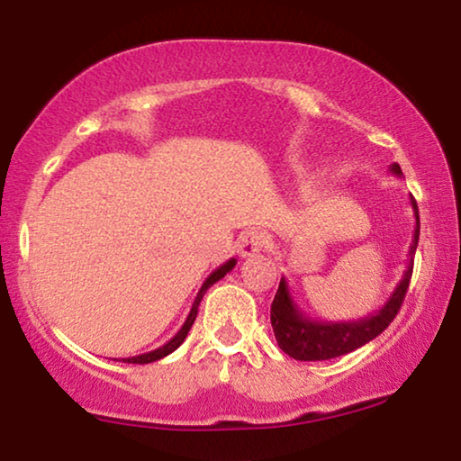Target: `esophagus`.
I'll return each mask as SVG.
<instances>
[{"label": "esophagus", "mask_w": 461, "mask_h": 461, "mask_svg": "<svg viewBox=\"0 0 461 461\" xmlns=\"http://www.w3.org/2000/svg\"><path fill=\"white\" fill-rule=\"evenodd\" d=\"M265 246H267V238H265L263 231H257V230L244 231L238 240L240 257H255L261 250H265Z\"/></svg>", "instance_id": "esophagus-1"}]
</instances>
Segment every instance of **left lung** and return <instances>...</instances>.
Masks as SVG:
<instances>
[{
    "mask_svg": "<svg viewBox=\"0 0 461 461\" xmlns=\"http://www.w3.org/2000/svg\"><path fill=\"white\" fill-rule=\"evenodd\" d=\"M393 175H403L397 163L391 165ZM413 217H416V228L410 246V263L401 282L394 288V293L388 296V301L378 311L369 313L367 317L355 321H315L298 309L293 294H290L286 277L280 280L274 303H271V326L280 348L293 359L298 361H323L334 359L340 355H347L367 345L375 336H380L391 326V321L397 317L407 288H410L411 271H413V255H416L418 240H420V215L418 204L413 196L410 198Z\"/></svg>",
    "mask_w": 461,
    "mask_h": 461,
    "instance_id": "8db88e82",
    "label": "left lung"
}]
</instances>
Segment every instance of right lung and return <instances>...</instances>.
<instances>
[{"mask_svg": "<svg viewBox=\"0 0 461 461\" xmlns=\"http://www.w3.org/2000/svg\"><path fill=\"white\" fill-rule=\"evenodd\" d=\"M233 267H236V258H230V261H225V263L221 265V267H217L215 271H212V274H211L209 277H206L204 284H203V288L198 290L196 298H194V304H192V309H190V315H187V320L184 321V326L179 328V332L175 334L173 339L167 342V345L158 347V348H154V351H150V353L135 355V357H125L122 361H125V363H152V361H158V359L167 357L168 353H173L175 348H177V347L181 345V342L185 340L187 332H190L192 323H194V320H196V315H198V304H200V301H203V296H204L206 290H209L215 282L221 280V277H225V274H230V271H231Z\"/></svg>", "mask_w": 461, "mask_h": 461, "instance_id": "add662e5", "label": "right lung"}]
</instances>
